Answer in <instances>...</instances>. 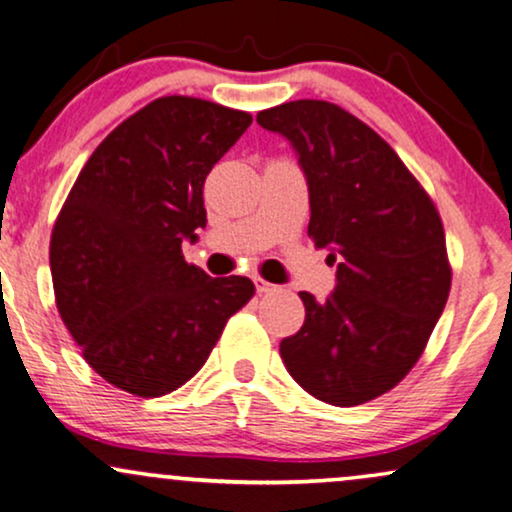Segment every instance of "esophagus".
I'll list each match as a JSON object with an SVG mask.
<instances>
[{"instance_id": "esophagus-1", "label": "esophagus", "mask_w": 512, "mask_h": 512, "mask_svg": "<svg viewBox=\"0 0 512 512\" xmlns=\"http://www.w3.org/2000/svg\"><path fill=\"white\" fill-rule=\"evenodd\" d=\"M255 286H257V293H269V291H274V283H269V281H264V279H260V276H257L255 279Z\"/></svg>"}]
</instances>
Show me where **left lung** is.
<instances>
[{
    "mask_svg": "<svg viewBox=\"0 0 512 512\" xmlns=\"http://www.w3.org/2000/svg\"><path fill=\"white\" fill-rule=\"evenodd\" d=\"M257 123L298 152L307 236L336 262L324 303L300 293L305 324L281 341L291 377L338 408L391 391L415 367L451 293L439 209L393 147L338 104L295 100Z\"/></svg>",
    "mask_w": 512,
    "mask_h": 512,
    "instance_id": "obj_1",
    "label": "left lung"
}]
</instances>
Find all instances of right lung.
<instances>
[{
	"mask_svg": "<svg viewBox=\"0 0 512 512\" xmlns=\"http://www.w3.org/2000/svg\"><path fill=\"white\" fill-rule=\"evenodd\" d=\"M250 123L217 102L159 97L119 123L73 183L49 240L54 298L85 362L116 389L176 391L255 295L250 279H212L181 250L207 224V174Z\"/></svg>",
	"mask_w": 512,
	"mask_h": 512,
	"instance_id": "add662e5",
	"label": "right lung"
}]
</instances>
